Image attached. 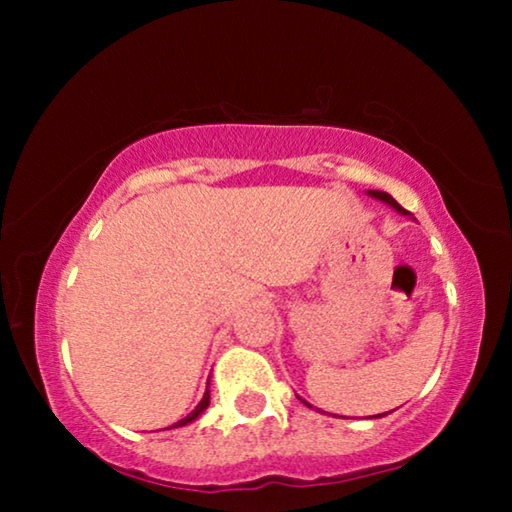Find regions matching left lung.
<instances>
[{"mask_svg":"<svg viewBox=\"0 0 512 512\" xmlns=\"http://www.w3.org/2000/svg\"><path fill=\"white\" fill-rule=\"evenodd\" d=\"M368 196H372V198H377V201H381V203H386V205H391V207H393V210H397V212H400V214H404V216H411V212H406V210H404V207H402L400 203H397V201H395V198H393L391 194H386V192H379V189H368ZM411 219H413V216H411ZM298 400H300L302 404H305V406H311L309 402H305V400H302V397H298ZM384 415H388V413H379V415H375V418H384Z\"/></svg>","mask_w":512,"mask_h":512,"instance_id":"obj_1","label":"left lung"}]
</instances>
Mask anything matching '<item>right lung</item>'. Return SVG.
Wrapping results in <instances>:
<instances>
[{
	"mask_svg": "<svg viewBox=\"0 0 512 512\" xmlns=\"http://www.w3.org/2000/svg\"><path fill=\"white\" fill-rule=\"evenodd\" d=\"M207 406H210V391H205V395H203V400L201 402H198V406H196V409L192 411V413H189L187 415V418H183V420H178L176 424H173V427H185V424H189V422H194L196 418H198V415H201L205 409H207ZM171 429V427H169Z\"/></svg>",
	"mask_w": 512,
	"mask_h": 512,
	"instance_id": "obj_1",
	"label": "right lung"
}]
</instances>
